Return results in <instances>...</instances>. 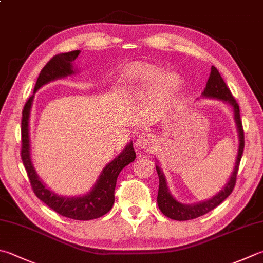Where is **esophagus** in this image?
I'll list each match as a JSON object with an SVG mask.
<instances>
[{
	"instance_id": "esophagus-1",
	"label": "esophagus",
	"mask_w": 263,
	"mask_h": 263,
	"mask_svg": "<svg viewBox=\"0 0 263 263\" xmlns=\"http://www.w3.org/2000/svg\"><path fill=\"white\" fill-rule=\"evenodd\" d=\"M137 146L145 148V150H150V148L155 146V137L148 133H142L137 137Z\"/></svg>"
}]
</instances>
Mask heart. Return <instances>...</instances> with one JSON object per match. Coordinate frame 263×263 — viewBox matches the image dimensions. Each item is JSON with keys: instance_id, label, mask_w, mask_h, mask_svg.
I'll list each match as a JSON object with an SVG mask.
<instances>
[{"instance_id": "heart-1", "label": "heart", "mask_w": 263, "mask_h": 263, "mask_svg": "<svg viewBox=\"0 0 263 263\" xmlns=\"http://www.w3.org/2000/svg\"><path fill=\"white\" fill-rule=\"evenodd\" d=\"M162 74L163 71L160 67L142 62L133 63L125 70L126 79L133 90H145L146 88L155 86L159 80L166 91L176 90L180 86V78L175 74H167L161 78Z\"/></svg>"}]
</instances>
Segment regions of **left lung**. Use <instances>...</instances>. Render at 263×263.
<instances>
[{"label":"left lung","instance_id":"obj_1","mask_svg":"<svg viewBox=\"0 0 263 263\" xmlns=\"http://www.w3.org/2000/svg\"><path fill=\"white\" fill-rule=\"evenodd\" d=\"M202 96L217 98V100L229 103L230 105L234 107L235 120H236L237 129H238V134H239L238 156H237L236 165L234 168V172H232V175L230 177L229 182H228L226 186L223 187V190H221L216 196L213 197L212 199L207 201H202V202H199V204H195V205H184L175 200L171 195L170 190H168L166 178L161 173L160 168L156 166L158 176H159V191H158V197H157L158 206H159L160 211L163 213V215H166L167 217H170V219L176 220V221L192 220V219H196V217L204 215L206 213L214 210L216 206H219L222 201L230 196V193L232 192V190H234L235 184H236L237 173H238V170H239V163H240L242 151H244V146H245V136H244V129H242V123L240 120L239 105L235 100V97L232 96L229 87L226 85V82L223 79H222L221 74L214 66H212L211 68V76L209 78V81L206 83V88L204 92H202Z\"/></svg>","mask_w":263,"mask_h":263}]
</instances>
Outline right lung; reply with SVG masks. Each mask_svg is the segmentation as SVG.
Returning <instances> with one entry per match:
<instances>
[{"mask_svg":"<svg viewBox=\"0 0 263 263\" xmlns=\"http://www.w3.org/2000/svg\"><path fill=\"white\" fill-rule=\"evenodd\" d=\"M80 50H74L65 53H58L53 56L44 66L36 80L34 92L43 85L56 80L58 78L67 77L73 74L72 62H74ZM33 95L25 103L22 118V160L27 172V176L31 182L32 189L35 196L51 210L57 212L62 216L73 220H93L105 215L115 204V190L119 173L128 163L133 162L136 158L133 143L128 144L125 150L104 168L101 176L98 177L92 190L82 197H63L50 191L37 177L36 172L32 165L29 157V137H28V119L31 111Z\"/></svg>","mask_w":263,"mask_h":263,"instance_id":"add662e5","label":"right lung"}]
</instances>
